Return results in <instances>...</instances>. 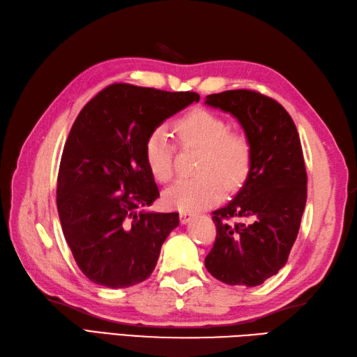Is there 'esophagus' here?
<instances>
[{
    "instance_id": "obj_1",
    "label": "esophagus",
    "mask_w": 357,
    "mask_h": 357,
    "mask_svg": "<svg viewBox=\"0 0 357 357\" xmlns=\"http://www.w3.org/2000/svg\"><path fill=\"white\" fill-rule=\"evenodd\" d=\"M192 218H193V214H192V213H188V211H182V213L179 214L181 223H188L190 220H192Z\"/></svg>"
}]
</instances>
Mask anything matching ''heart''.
I'll list each match as a JSON object with an SVG mask.
<instances>
[{"mask_svg": "<svg viewBox=\"0 0 357 357\" xmlns=\"http://www.w3.org/2000/svg\"><path fill=\"white\" fill-rule=\"evenodd\" d=\"M182 147H201L193 178L179 179L164 193V204L179 211H197L220 201L223 182L237 188L246 181L252 165V147L242 132L229 130L220 115L208 109H193L172 124ZM175 146L162 128L147 135L143 147L144 164L155 181L165 184L173 178Z\"/></svg>", "mask_w": 357, "mask_h": 357, "instance_id": "b5f03b06", "label": "heart"}]
</instances>
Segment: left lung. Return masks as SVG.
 I'll return each instance as SVG.
<instances>
[{
	"label": "left lung",
	"mask_w": 357,
	"mask_h": 357,
	"mask_svg": "<svg viewBox=\"0 0 357 357\" xmlns=\"http://www.w3.org/2000/svg\"><path fill=\"white\" fill-rule=\"evenodd\" d=\"M205 105L236 117L252 147L243 187L213 211L218 234L205 268L222 283L254 287L284 266L300 229L307 199L300 135L284 107L257 91L210 94ZM231 217L243 222L229 224Z\"/></svg>",
	"instance_id": "left-lung-1"
}]
</instances>
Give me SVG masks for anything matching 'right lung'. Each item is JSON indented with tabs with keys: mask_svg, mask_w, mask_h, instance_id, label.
Wrapping results in <instances>:
<instances>
[{
	"mask_svg": "<svg viewBox=\"0 0 357 357\" xmlns=\"http://www.w3.org/2000/svg\"><path fill=\"white\" fill-rule=\"evenodd\" d=\"M199 94L114 84L77 115L57 175V213L77 266L93 283L129 287L151 277L178 213L143 211L160 190L143 147L165 120Z\"/></svg>",
	"mask_w": 357,
	"mask_h": 357,
	"instance_id": "right-lung-1",
	"label": "right lung"
}]
</instances>
